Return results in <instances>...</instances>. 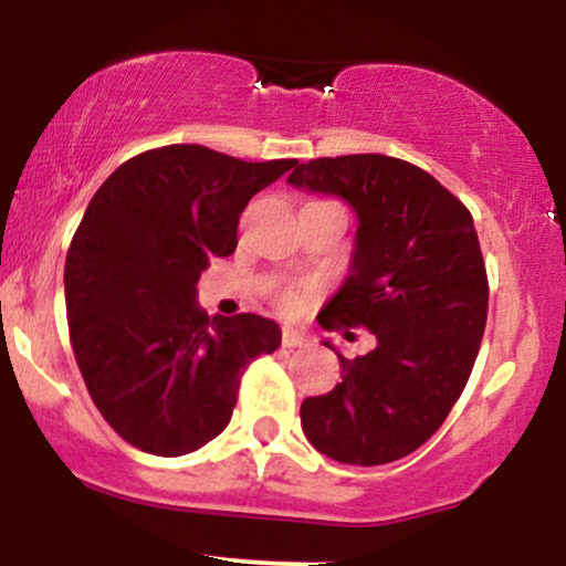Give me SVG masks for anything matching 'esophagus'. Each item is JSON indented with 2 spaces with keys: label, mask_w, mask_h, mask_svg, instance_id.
Returning <instances> with one entry per match:
<instances>
[{
  "label": "esophagus",
  "mask_w": 566,
  "mask_h": 566,
  "mask_svg": "<svg viewBox=\"0 0 566 566\" xmlns=\"http://www.w3.org/2000/svg\"><path fill=\"white\" fill-rule=\"evenodd\" d=\"M305 343H308V337H305L303 333H297V329H290V327L282 329V346L284 348H301V346H305Z\"/></svg>",
  "instance_id": "34e87169"
}]
</instances>
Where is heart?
I'll list each match as a JSON object with an SVG mask.
<instances>
[{
    "label": "heart",
    "instance_id": "b5f03b06",
    "mask_svg": "<svg viewBox=\"0 0 566 566\" xmlns=\"http://www.w3.org/2000/svg\"><path fill=\"white\" fill-rule=\"evenodd\" d=\"M305 297H308V290L305 287H284L276 295V305L282 311H287V314H292V311L301 308V305L305 303Z\"/></svg>",
    "mask_w": 566,
    "mask_h": 566
}]
</instances>
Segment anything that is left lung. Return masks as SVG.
Here are the masks:
<instances>
[{"instance_id": "1", "label": "left lung", "mask_w": 566, "mask_h": 566, "mask_svg": "<svg viewBox=\"0 0 566 566\" xmlns=\"http://www.w3.org/2000/svg\"><path fill=\"white\" fill-rule=\"evenodd\" d=\"M287 180L354 207L350 274L319 324L375 337L365 356L337 354L343 380L303 401V431L337 463H394L439 431L482 346L490 284L473 218L433 175L382 154L311 159Z\"/></svg>"}]
</instances>
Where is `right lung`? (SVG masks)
<instances>
[{"label": "right lung", "mask_w": 566, "mask_h": 566, "mask_svg": "<svg viewBox=\"0 0 566 566\" xmlns=\"http://www.w3.org/2000/svg\"><path fill=\"white\" fill-rule=\"evenodd\" d=\"M295 165L175 143L127 159L90 199L63 274L69 337L127 444L161 458L205 447L229 426L244 369L279 348L265 316H207L197 282L237 250L247 201Z\"/></svg>", "instance_id": "right-lung-1"}]
</instances>
